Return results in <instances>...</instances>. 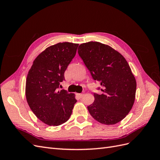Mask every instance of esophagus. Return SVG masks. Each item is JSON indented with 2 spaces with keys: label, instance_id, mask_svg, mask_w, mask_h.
Wrapping results in <instances>:
<instances>
[{
  "label": "esophagus",
  "instance_id": "34e87169",
  "mask_svg": "<svg viewBox=\"0 0 160 160\" xmlns=\"http://www.w3.org/2000/svg\"><path fill=\"white\" fill-rule=\"evenodd\" d=\"M83 95H84V94H83V93H77V96L78 97V98H79V99L83 98Z\"/></svg>",
  "mask_w": 160,
  "mask_h": 160
}]
</instances>
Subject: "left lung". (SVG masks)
<instances>
[{"mask_svg": "<svg viewBox=\"0 0 160 160\" xmlns=\"http://www.w3.org/2000/svg\"><path fill=\"white\" fill-rule=\"evenodd\" d=\"M78 53L103 88L102 94L94 93V102L88 107L89 113L102 124L119 123L129 113L135 98L136 81L128 62L112 47L96 41L82 43Z\"/></svg>", "mask_w": 160, "mask_h": 160, "instance_id": "obj_1", "label": "left lung"}]
</instances>
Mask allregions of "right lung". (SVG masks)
<instances>
[{
	"instance_id": "right-lung-1",
	"label": "right lung",
	"mask_w": 160,
	"mask_h": 160,
	"mask_svg": "<svg viewBox=\"0 0 160 160\" xmlns=\"http://www.w3.org/2000/svg\"><path fill=\"white\" fill-rule=\"evenodd\" d=\"M78 46L77 43L63 42L47 47L34 60L28 72L27 103L37 118L50 126L65 123L77 102L74 93L57 89L65 79V71Z\"/></svg>"
}]
</instances>
